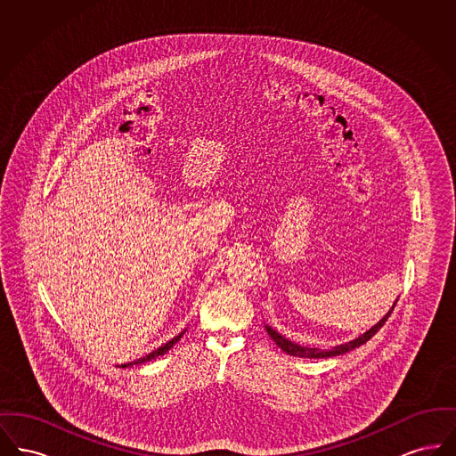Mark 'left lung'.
Returning a JSON list of instances; mask_svg holds the SVG:
<instances>
[{"label": "left lung", "instance_id": "obj_1", "mask_svg": "<svg viewBox=\"0 0 456 456\" xmlns=\"http://www.w3.org/2000/svg\"><path fill=\"white\" fill-rule=\"evenodd\" d=\"M395 307V305H393ZM393 307L390 309V313L378 323V325L372 326L369 331H366L364 335H361L359 338H355V340H352V342H348V344H344V346H338V347L330 348V350H323V348H314V347H303V346H297V344H294V342H290V340H287V338H283L281 333H277L275 330H272L270 326H265L266 328V331H268V335L272 337V340L277 344V347L282 348L285 354H290V355H296V357H309V359H323V357H333V355H340V354H346L348 350H352V348L359 347V346H362V344H366L369 338H372L376 333H378V330L381 328V326L387 323V320L390 318L391 313H393Z\"/></svg>", "mask_w": 456, "mask_h": 456}]
</instances>
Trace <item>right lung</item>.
<instances>
[{"instance_id": "obj_1", "label": "right lung", "mask_w": 456, "mask_h": 456, "mask_svg": "<svg viewBox=\"0 0 456 456\" xmlns=\"http://www.w3.org/2000/svg\"><path fill=\"white\" fill-rule=\"evenodd\" d=\"M184 333V331H183ZM183 333H179L177 337H174L173 340H169L167 344H164L162 347L157 348V350H153L151 352L149 355H145V357H142V359H138V361H133V362H128V364H123L121 368H126V366H133V364H142V362H147V361H151V359H155V357H159V355H162V354H166L169 348L173 347L174 344L183 337Z\"/></svg>"}]
</instances>
